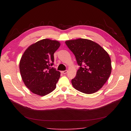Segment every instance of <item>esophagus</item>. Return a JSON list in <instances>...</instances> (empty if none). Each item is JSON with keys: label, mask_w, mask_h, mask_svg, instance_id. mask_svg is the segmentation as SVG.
<instances>
[{"label": "esophagus", "mask_w": 131, "mask_h": 131, "mask_svg": "<svg viewBox=\"0 0 131 131\" xmlns=\"http://www.w3.org/2000/svg\"><path fill=\"white\" fill-rule=\"evenodd\" d=\"M67 72H68V70H64V71H61V73L64 74H66L67 73Z\"/></svg>", "instance_id": "esophagus-1"}]
</instances>
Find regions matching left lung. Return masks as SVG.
Returning a JSON list of instances; mask_svg holds the SVG:
<instances>
[{
	"label": "left lung",
	"mask_w": 131,
	"mask_h": 131,
	"mask_svg": "<svg viewBox=\"0 0 131 131\" xmlns=\"http://www.w3.org/2000/svg\"><path fill=\"white\" fill-rule=\"evenodd\" d=\"M80 68L72 80L75 89L86 94L100 90L109 78L112 64L109 54L97 43L86 39L66 41Z\"/></svg>",
	"instance_id": "left-lung-1"
}]
</instances>
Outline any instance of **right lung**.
Segmentation results:
<instances>
[{
    "label": "right lung",
    "mask_w": 131,
    "mask_h": 131,
    "mask_svg": "<svg viewBox=\"0 0 131 131\" xmlns=\"http://www.w3.org/2000/svg\"><path fill=\"white\" fill-rule=\"evenodd\" d=\"M60 46L57 40L44 39L29 46L19 62L22 80L34 94L43 96L56 89L61 73L53 67V54Z\"/></svg>",
    "instance_id": "1"
}]
</instances>
